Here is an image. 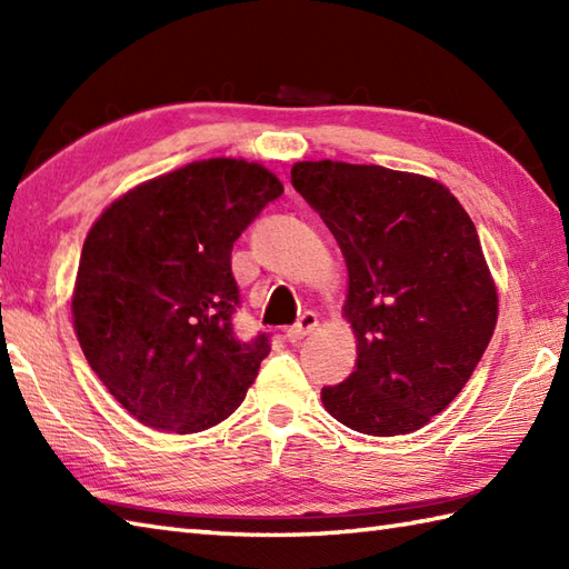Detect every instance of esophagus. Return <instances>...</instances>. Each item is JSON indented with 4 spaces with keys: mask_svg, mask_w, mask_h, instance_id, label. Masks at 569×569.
Wrapping results in <instances>:
<instances>
[{
    "mask_svg": "<svg viewBox=\"0 0 569 569\" xmlns=\"http://www.w3.org/2000/svg\"><path fill=\"white\" fill-rule=\"evenodd\" d=\"M318 328V316L312 310H306L303 316L298 318V322L296 325H291V328L286 330V337L291 342H298V340H303V337L308 335V332H312Z\"/></svg>",
    "mask_w": 569,
    "mask_h": 569,
    "instance_id": "34e87169",
    "label": "esophagus"
}]
</instances>
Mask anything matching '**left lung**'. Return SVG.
I'll return each mask as SVG.
<instances>
[{
	"label": "left lung",
	"instance_id": "8db88e82",
	"mask_svg": "<svg viewBox=\"0 0 569 569\" xmlns=\"http://www.w3.org/2000/svg\"><path fill=\"white\" fill-rule=\"evenodd\" d=\"M291 180L349 271L357 361L322 386L325 408L379 438L422 428L465 389L497 325L475 222L438 180L383 166L300 161Z\"/></svg>",
	"mask_w": 569,
	"mask_h": 569
}]
</instances>
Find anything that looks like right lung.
<instances>
[{
  "label": "right lung",
  "mask_w": 569,
  "mask_h": 569,
  "mask_svg": "<svg viewBox=\"0 0 569 569\" xmlns=\"http://www.w3.org/2000/svg\"><path fill=\"white\" fill-rule=\"evenodd\" d=\"M283 186L259 163L196 161L114 200L82 244L84 359L143 426L208 430L244 401L271 335L241 340L232 247Z\"/></svg>",
  "instance_id": "1"
}]
</instances>
